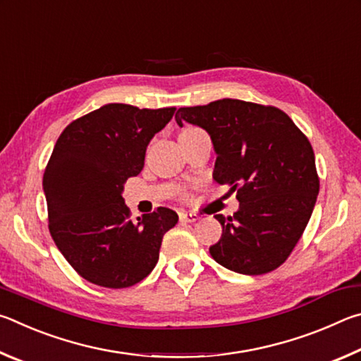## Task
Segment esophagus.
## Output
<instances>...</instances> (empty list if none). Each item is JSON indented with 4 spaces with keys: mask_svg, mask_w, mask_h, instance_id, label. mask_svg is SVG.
<instances>
[{
    "mask_svg": "<svg viewBox=\"0 0 361 361\" xmlns=\"http://www.w3.org/2000/svg\"><path fill=\"white\" fill-rule=\"evenodd\" d=\"M200 216L197 213H191V212H180V219L181 221H186V223H195L197 221Z\"/></svg>",
    "mask_w": 361,
    "mask_h": 361,
    "instance_id": "1",
    "label": "esophagus"
}]
</instances>
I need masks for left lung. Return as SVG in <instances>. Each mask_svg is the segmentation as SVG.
<instances>
[{
  "label": "left lung",
  "instance_id": "1",
  "mask_svg": "<svg viewBox=\"0 0 361 361\" xmlns=\"http://www.w3.org/2000/svg\"><path fill=\"white\" fill-rule=\"evenodd\" d=\"M175 121L209 133L213 180L237 189L239 210L215 215L223 234L212 258L245 276L277 269L301 239L319 195L309 140L282 109L234 99L180 108Z\"/></svg>",
  "mask_w": 361,
  "mask_h": 361
}]
</instances>
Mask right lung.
I'll return each instance as SVG.
<instances>
[{
    "mask_svg": "<svg viewBox=\"0 0 361 361\" xmlns=\"http://www.w3.org/2000/svg\"><path fill=\"white\" fill-rule=\"evenodd\" d=\"M176 108L109 103L73 121L49 159L44 189L49 231L60 253L89 282L126 288L148 276L162 237L178 223L159 207L133 223L122 192L145 166L146 146Z\"/></svg>",
    "mask_w": 361,
    "mask_h": 361,
    "instance_id": "1",
    "label": "right lung"
}]
</instances>
